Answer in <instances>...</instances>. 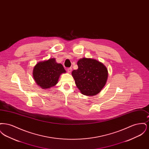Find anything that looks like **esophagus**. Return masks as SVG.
Returning a JSON list of instances; mask_svg holds the SVG:
<instances>
[{
	"mask_svg": "<svg viewBox=\"0 0 149 149\" xmlns=\"http://www.w3.org/2000/svg\"><path fill=\"white\" fill-rule=\"evenodd\" d=\"M67 71L68 72H71V71H72V68H68L67 69Z\"/></svg>",
	"mask_w": 149,
	"mask_h": 149,
	"instance_id": "obj_1",
	"label": "esophagus"
}]
</instances>
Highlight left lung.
Here are the masks:
<instances>
[{
	"label": "left lung",
	"instance_id": "8db88e82",
	"mask_svg": "<svg viewBox=\"0 0 149 149\" xmlns=\"http://www.w3.org/2000/svg\"><path fill=\"white\" fill-rule=\"evenodd\" d=\"M78 69L72 72L75 84L81 93L86 95H95L106 83L108 70L97 60L83 58L78 61Z\"/></svg>",
	"mask_w": 149,
	"mask_h": 149
}]
</instances>
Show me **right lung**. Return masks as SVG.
<instances>
[{
	"label": "right lung",
	"instance_id": "obj_1",
	"mask_svg": "<svg viewBox=\"0 0 149 149\" xmlns=\"http://www.w3.org/2000/svg\"><path fill=\"white\" fill-rule=\"evenodd\" d=\"M63 66L57 64L55 58L40 62L33 69V78L42 89H49L57 83L61 74L65 72Z\"/></svg>",
	"mask_w": 149,
	"mask_h": 149
}]
</instances>
